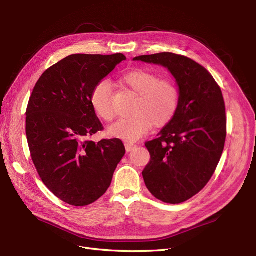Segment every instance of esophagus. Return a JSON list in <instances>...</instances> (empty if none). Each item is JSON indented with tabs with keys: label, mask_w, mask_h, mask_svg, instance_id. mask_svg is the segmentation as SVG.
<instances>
[{
	"label": "esophagus",
	"mask_w": 256,
	"mask_h": 256,
	"mask_svg": "<svg viewBox=\"0 0 256 256\" xmlns=\"http://www.w3.org/2000/svg\"><path fill=\"white\" fill-rule=\"evenodd\" d=\"M124 146H126V150L128 152H132L134 148H136V145H134V144H130V143H126L124 144Z\"/></svg>",
	"instance_id": "obj_1"
}]
</instances>
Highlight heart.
I'll return each instance as SVG.
<instances>
[{"label":"heart","mask_w":256,"mask_h":256,"mask_svg":"<svg viewBox=\"0 0 256 256\" xmlns=\"http://www.w3.org/2000/svg\"><path fill=\"white\" fill-rule=\"evenodd\" d=\"M121 83L137 94L134 104L132 115L120 118L108 128L113 138L128 142H136L150 130L152 124L162 128L176 116L180 92L169 80H160L156 74L137 70L121 78ZM91 106L96 114L104 121L114 118L112 106V88L106 80H100L91 92Z\"/></svg>","instance_id":"heart-1"}]
</instances>
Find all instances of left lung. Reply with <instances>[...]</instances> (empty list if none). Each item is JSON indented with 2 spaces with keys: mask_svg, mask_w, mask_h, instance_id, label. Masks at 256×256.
I'll list each match as a JSON object with an SVG mask.
<instances>
[{
  "mask_svg": "<svg viewBox=\"0 0 256 256\" xmlns=\"http://www.w3.org/2000/svg\"><path fill=\"white\" fill-rule=\"evenodd\" d=\"M132 60L164 66L176 78L178 112L158 138L145 143L150 160L142 176L158 200L184 202L206 186L222 156L226 138L222 91L204 66L184 56L160 52Z\"/></svg>",
  "mask_w": 256,
  "mask_h": 256,
  "instance_id": "obj_1",
  "label": "left lung"
}]
</instances>
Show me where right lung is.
<instances>
[{
  "mask_svg": "<svg viewBox=\"0 0 256 256\" xmlns=\"http://www.w3.org/2000/svg\"><path fill=\"white\" fill-rule=\"evenodd\" d=\"M124 60L122 54L70 55L42 74L29 100L26 134L33 163L48 189L70 206L102 197L126 154L120 139L88 140L102 130L92 89Z\"/></svg>",
  "mask_w": 256,
  "mask_h": 256,
  "instance_id": "right-lung-1",
  "label": "right lung"
}]
</instances>
